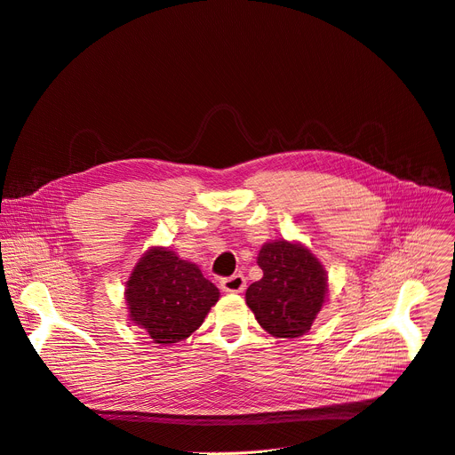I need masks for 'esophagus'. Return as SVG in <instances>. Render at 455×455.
I'll list each match as a JSON object with an SVG mask.
<instances>
[{"mask_svg":"<svg viewBox=\"0 0 455 455\" xmlns=\"http://www.w3.org/2000/svg\"><path fill=\"white\" fill-rule=\"evenodd\" d=\"M245 287H247V280L243 275H232L221 280V291L225 292H243Z\"/></svg>","mask_w":455,"mask_h":455,"instance_id":"esophagus-1","label":"esophagus"}]
</instances>
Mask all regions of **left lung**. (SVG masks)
Listing matches in <instances>:
<instances>
[{
  "label": "left lung",
  "instance_id": "left-lung-1",
  "mask_svg": "<svg viewBox=\"0 0 455 455\" xmlns=\"http://www.w3.org/2000/svg\"><path fill=\"white\" fill-rule=\"evenodd\" d=\"M258 265L263 278L245 292L258 323L278 339L306 335L327 299L323 265L309 249L285 239L265 243Z\"/></svg>",
  "mask_w": 455,
  "mask_h": 455
}]
</instances>
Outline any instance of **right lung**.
Masks as SVG:
<instances>
[{
    "instance_id": "right-lung-1",
    "label": "right lung",
    "mask_w": 455,
    "mask_h": 455,
    "mask_svg": "<svg viewBox=\"0 0 455 455\" xmlns=\"http://www.w3.org/2000/svg\"><path fill=\"white\" fill-rule=\"evenodd\" d=\"M218 299L220 289L197 265L164 247H151L126 282L132 322L163 346L188 339Z\"/></svg>"
}]
</instances>
